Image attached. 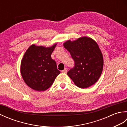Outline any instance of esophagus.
<instances>
[{
	"mask_svg": "<svg viewBox=\"0 0 127 127\" xmlns=\"http://www.w3.org/2000/svg\"><path fill=\"white\" fill-rule=\"evenodd\" d=\"M62 73H64V74H66V72H67V69L66 68H65L63 70H62Z\"/></svg>",
	"mask_w": 127,
	"mask_h": 127,
	"instance_id": "34e87169",
	"label": "esophagus"
}]
</instances>
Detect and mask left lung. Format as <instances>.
<instances>
[{"mask_svg": "<svg viewBox=\"0 0 127 127\" xmlns=\"http://www.w3.org/2000/svg\"><path fill=\"white\" fill-rule=\"evenodd\" d=\"M75 62V66L67 75L75 85L86 88L99 79L103 69V57L98 44L86 36L75 41L68 40L63 44Z\"/></svg>", "mask_w": 127, "mask_h": 127, "instance_id": "left-lung-1", "label": "left lung"}]
</instances>
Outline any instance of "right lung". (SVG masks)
<instances>
[{"mask_svg": "<svg viewBox=\"0 0 127 127\" xmlns=\"http://www.w3.org/2000/svg\"><path fill=\"white\" fill-rule=\"evenodd\" d=\"M57 44L45 47L31 45L26 51L21 63V73L24 81L36 91H45L50 88L61 73L51 54Z\"/></svg>", "mask_w": 127, "mask_h": 127, "instance_id": "obj_1", "label": "right lung"}]
</instances>
